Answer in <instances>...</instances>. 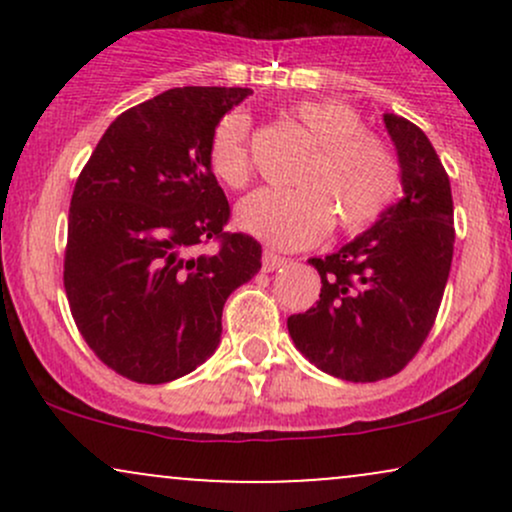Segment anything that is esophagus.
Segmentation results:
<instances>
[{
    "mask_svg": "<svg viewBox=\"0 0 512 512\" xmlns=\"http://www.w3.org/2000/svg\"><path fill=\"white\" fill-rule=\"evenodd\" d=\"M284 262H286V257L276 255V252H272V250L262 252V269H264V272H274V269H279Z\"/></svg>",
    "mask_w": 512,
    "mask_h": 512,
    "instance_id": "1",
    "label": "esophagus"
}]
</instances>
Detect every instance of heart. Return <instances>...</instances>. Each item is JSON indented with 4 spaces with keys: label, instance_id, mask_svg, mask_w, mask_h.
Segmentation results:
<instances>
[{
    "label": "heart",
    "instance_id": "b5f03b06",
    "mask_svg": "<svg viewBox=\"0 0 512 512\" xmlns=\"http://www.w3.org/2000/svg\"><path fill=\"white\" fill-rule=\"evenodd\" d=\"M293 120L315 146L289 190L252 192L238 207V223L279 248H305L330 231L358 233L375 226L402 192V166L358 110L342 101H301ZM207 161L216 180L243 190L252 180L250 120L231 113L211 132Z\"/></svg>",
    "mask_w": 512,
    "mask_h": 512
}]
</instances>
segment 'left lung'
<instances>
[{"instance_id": "1", "label": "left lung", "mask_w": 512, "mask_h": 512, "mask_svg": "<svg viewBox=\"0 0 512 512\" xmlns=\"http://www.w3.org/2000/svg\"><path fill=\"white\" fill-rule=\"evenodd\" d=\"M397 146L404 197L366 233L327 257L320 301L289 317L298 351L349 383L392 378L419 354L448 284L455 219L450 178L414 122L383 115Z\"/></svg>"}]
</instances>
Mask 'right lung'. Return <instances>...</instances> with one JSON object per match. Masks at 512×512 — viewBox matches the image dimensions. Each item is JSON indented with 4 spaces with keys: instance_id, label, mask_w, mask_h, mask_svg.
Wrapping results in <instances>:
<instances>
[{
    "instance_id": "1",
    "label": "right lung",
    "mask_w": 512,
    "mask_h": 512,
    "mask_svg": "<svg viewBox=\"0 0 512 512\" xmlns=\"http://www.w3.org/2000/svg\"><path fill=\"white\" fill-rule=\"evenodd\" d=\"M250 93L185 86L134 105L76 178L64 291L84 342L122 378L161 385L207 361L223 303L260 272L262 245L226 231L207 161L211 132Z\"/></svg>"
}]
</instances>
